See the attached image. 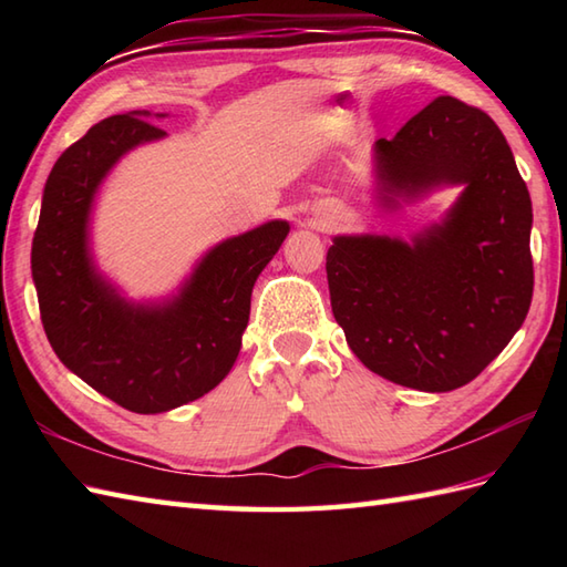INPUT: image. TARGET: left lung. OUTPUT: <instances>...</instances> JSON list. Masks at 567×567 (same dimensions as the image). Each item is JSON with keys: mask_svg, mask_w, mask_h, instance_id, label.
Segmentation results:
<instances>
[{"mask_svg": "<svg viewBox=\"0 0 567 567\" xmlns=\"http://www.w3.org/2000/svg\"><path fill=\"white\" fill-rule=\"evenodd\" d=\"M461 185L441 224L412 240L336 236L331 309L368 370L421 392H451L495 360L532 307V197L507 138L475 106L436 97L375 141L384 209Z\"/></svg>", "mask_w": 567, "mask_h": 567, "instance_id": "left-lung-1", "label": "left lung"}]
</instances>
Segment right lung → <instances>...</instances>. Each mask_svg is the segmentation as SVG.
<instances>
[{
	"instance_id": "right-lung-1",
	"label": "right lung",
	"mask_w": 567,
	"mask_h": 567,
	"mask_svg": "<svg viewBox=\"0 0 567 567\" xmlns=\"http://www.w3.org/2000/svg\"><path fill=\"white\" fill-rule=\"evenodd\" d=\"M148 116L104 118L60 155L31 246L41 321L60 363L136 414L195 402L228 375L248 327L252 285L290 234V224L275 219L221 240L165 302L136 305L118 295L92 260L90 212L122 155L165 136Z\"/></svg>"
}]
</instances>
